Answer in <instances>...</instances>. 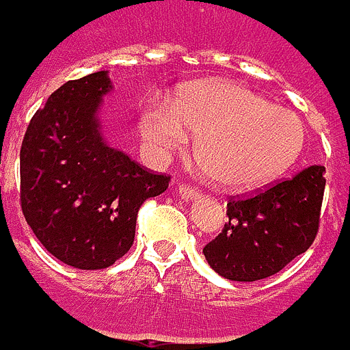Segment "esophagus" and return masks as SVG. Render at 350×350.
Segmentation results:
<instances>
[{
    "instance_id": "esophagus-1",
    "label": "esophagus",
    "mask_w": 350,
    "mask_h": 350,
    "mask_svg": "<svg viewBox=\"0 0 350 350\" xmlns=\"http://www.w3.org/2000/svg\"><path fill=\"white\" fill-rule=\"evenodd\" d=\"M177 193H179V196H181L183 200H196L198 196H200V193H198V189L196 187H189V185H179L177 187Z\"/></svg>"
}]
</instances>
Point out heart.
I'll return each mask as SVG.
<instances>
[{
  "label": "heart",
  "mask_w": 350,
  "mask_h": 350,
  "mask_svg": "<svg viewBox=\"0 0 350 350\" xmlns=\"http://www.w3.org/2000/svg\"><path fill=\"white\" fill-rule=\"evenodd\" d=\"M191 132L204 154L200 165L234 189L275 179L296 161L306 140L300 116L239 83H202L173 103L152 97L142 107V142L157 159L185 148Z\"/></svg>",
  "instance_id": "obj_1"
}]
</instances>
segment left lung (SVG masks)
<instances>
[{"mask_svg":"<svg viewBox=\"0 0 350 350\" xmlns=\"http://www.w3.org/2000/svg\"><path fill=\"white\" fill-rule=\"evenodd\" d=\"M323 165H310L255 196L230 200L222 234L202 249L224 278L253 282L282 271L314 243L323 200Z\"/></svg>","mask_w":350,"mask_h":350,"instance_id":"obj_1","label":"left lung"}]
</instances>
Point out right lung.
Returning <instances> with one entry per match:
<instances>
[{
  "label": "right lung",
  "instance_id": "1",
  "mask_svg": "<svg viewBox=\"0 0 350 350\" xmlns=\"http://www.w3.org/2000/svg\"><path fill=\"white\" fill-rule=\"evenodd\" d=\"M109 72L64 83L34 113L21 146V208L38 241L62 262L97 271L132 247L144 200L169 177L154 175L103 136Z\"/></svg>",
  "mask_w": 350,
  "mask_h": 350
}]
</instances>
